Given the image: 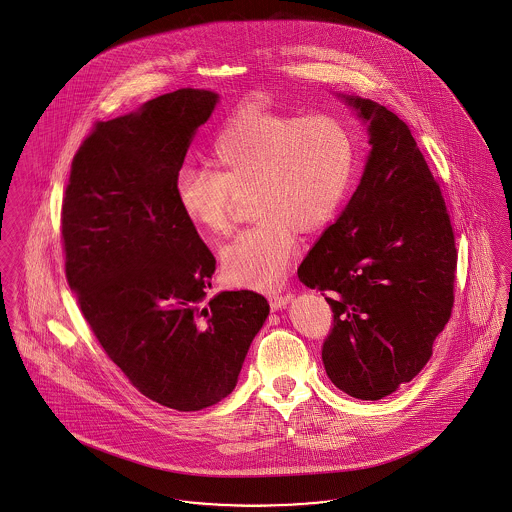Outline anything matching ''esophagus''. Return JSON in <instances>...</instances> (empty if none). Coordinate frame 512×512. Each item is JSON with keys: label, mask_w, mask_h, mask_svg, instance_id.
Segmentation results:
<instances>
[{"label": "esophagus", "mask_w": 512, "mask_h": 512, "mask_svg": "<svg viewBox=\"0 0 512 512\" xmlns=\"http://www.w3.org/2000/svg\"><path fill=\"white\" fill-rule=\"evenodd\" d=\"M292 299V293L290 292H280L274 293L272 297H270V307L276 311V309H282L284 305H288V301Z\"/></svg>", "instance_id": "esophagus-1"}]
</instances>
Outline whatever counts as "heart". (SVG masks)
I'll return each instance as SVG.
<instances>
[{
  "instance_id": "obj_1",
  "label": "heart",
  "mask_w": 512,
  "mask_h": 512,
  "mask_svg": "<svg viewBox=\"0 0 512 512\" xmlns=\"http://www.w3.org/2000/svg\"><path fill=\"white\" fill-rule=\"evenodd\" d=\"M211 167L176 178L182 215L207 238L232 230L238 199L251 194L255 226L220 253L228 282L278 286L297 253V232L315 234L338 217L357 169L349 128L334 115L244 111L220 130Z\"/></svg>"
}]
</instances>
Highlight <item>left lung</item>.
I'll return each mask as SVG.
<instances>
[{"mask_svg":"<svg viewBox=\"0 0 512 512\" xmlns=\"http://www.w3.org/2000/svg\"><path fill=\"white\" fill-rule=\"evenodd\" d=\"M370 122L359 188L297 270L326 297L322 343L332 384L376 401L411 382L455 303L457 247L434 174L409 126L370 99L345 98Z\"/></svg>","mask_w":512,"mask_h":512,"instance_id":"8db88e82","label":"left lung"}]
</instances>
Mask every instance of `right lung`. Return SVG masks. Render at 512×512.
I'll list each match as a JSON object with an SVG mask.
<instances>
[{"label":"right lung","mask_w":512,"mask_h":512,"mask_svg":"<svg viewBox=\"0 0 512 512\" xmlns=\"http://www.w3.org/2000/svg\"><path fill=\"white\" fill-rule=\"evenodd\" d=\"M217 105L180 88L96 122L61 207L65 276L107 357L151 401L199 411L236 388L268 315L261 293L207 297L215 257L186 220L176 178Z\"/></svg>","instance_id":"right-lung-1"}]
</instances>
